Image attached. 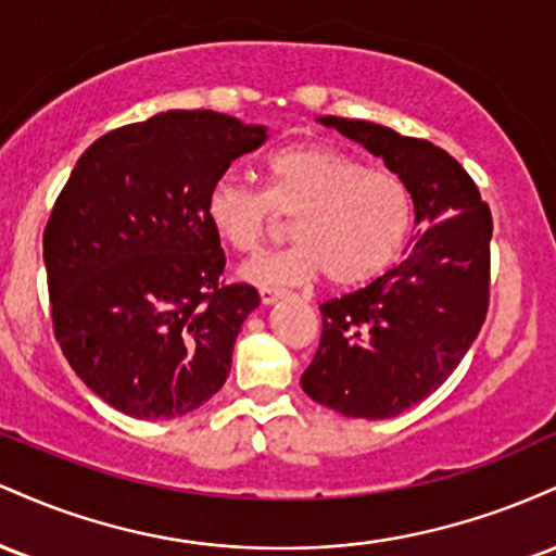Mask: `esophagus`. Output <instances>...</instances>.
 I'll use <instances>...</instances> for the list:
<instances>
[{"label":"esophagus","instance_id":"obj_1","mask_svg":"<svg viewBox=\"0 0 556 556\" xmlns=\"http://www.w3.org/2000/svg\"><path fill=\"white\" fill-rule=\"evenodd\" d=\"M258 295H261V303L271 305V303H277L279 298H285L287 292L279 290V287H266V285H264V287H261V290H258Z\"/></svg>","mask_w":556,"mask_h":556}]
</instances>
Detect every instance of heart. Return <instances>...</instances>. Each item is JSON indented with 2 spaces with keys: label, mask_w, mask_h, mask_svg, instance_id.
Returning a JSON list of instances; mask_svg holds the SVG:
<instances>
[{
  "label": "heart",
  "mask_w": 556,
  "mask_h": 556,
  "mask_svg": "<svg viewBox=\"0 0 556 556\" xmlns=\"http://www.w3.org/2000/svg\"><path fill=\"white\" fill-rule=\"evenodd\" d=\"M222 245L253 253L292 219L295 245L256 258L242 277L256 285H303L324 274L337 290L361 287L400 256L413 225V193L397 172L374 169L327 143H292L264 164V190L219 177L203 203Z\"/></svg>",
  "instance_id": "1"
}]
</instances>
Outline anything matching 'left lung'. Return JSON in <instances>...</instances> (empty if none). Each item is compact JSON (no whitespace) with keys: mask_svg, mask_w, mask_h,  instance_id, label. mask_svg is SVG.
I'll list each match as a JSON object with an SVG mask.
<instances>
[{"mask_svg":"<svg viewBox=\"0 0 556 556\" xmlns=\"http://www.w3.org/2000/svg\"><path fill=\"white\" fill-rule=\"evenodd\" d=\"M384 159L413 193L418 238L394 269L321 303L305 394L348 418H394L460 366L489 311L491 212L457 159L366 119L321 117Z\"/></svg>","mask_w":556,"mask_h":556,"instance_id":"8db88e82","label":"left lung"}]
</instances>
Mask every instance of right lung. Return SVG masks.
<instances>
[{
	"label": "right lung",
	"instance_id": "right-lung-1",
	"mask_svg": "<svg viewBox=\"0 0 556 556\" xmlns=\"http://www.w3.org/2000/svg\"><path fill=\"white\" fill-rule=\"evenodd\" d=\"M264 125L154 114L93 140L43 229L54 337L83 384L130 418L188 416L227 381L251 285L222 282L203 203Z\"/></svg>",
	"mask_w": 556,
	"mask_h": 556
}]
</instances>
